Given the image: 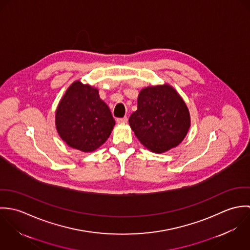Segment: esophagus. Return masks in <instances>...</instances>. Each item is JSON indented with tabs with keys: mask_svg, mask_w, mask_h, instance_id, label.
<instances>
[{
	"mask_svg": "<svg viewBox=\"0 0 250 250\" xmlns=\"http://www.w3.org/2000/svg\"><path fill=\"white\" fill-rule=\"evenodd\" d=\"M116 122L119 124H124L128 122V118L127 117H122V118H116Z\"/></svg>",
	"mask_w": 250,
	"mask_h": 250,
	"instance_id": "esophagus-1",
	"label": "esophagus"
}]
</instances>
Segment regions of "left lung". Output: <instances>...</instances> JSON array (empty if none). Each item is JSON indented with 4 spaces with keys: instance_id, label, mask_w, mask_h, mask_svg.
Segmentation results:
<instances>
[{
    "instance_id": "left-lung-1",
    "label": "left lung",
    "mask_w": 250,
    "mask_h": 250,
    "mask_svg": "<svg viewBox=\"0 0 250 250\" xmlns=\"http://www.w3.org/2000/svg\"><path fill=\"white\" fill-rule=\"evenodd\" d=\"M129 123L145 147L163 153L185 139L190 119L176 90L164 84L143 88L138 98V109L131 114Z\"/></svg>"
}]
</instances>
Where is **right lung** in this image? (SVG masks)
<instances>
[{"label":"right lung","instance_id":"obj_1","mask_svg":"<svg viewBox=\"0 0 250 250\" xmlns=\"http://www.w3.org/2000/svg\"><path fill=\"white\" fill-rule=\"evenodd\" d=\"M115 121L98 90L75 82L66 90L56 112L61 138L70 147L91 152L109 137Z\"/></svg>","mask_w":250,"mask_h":250}]
</instances>
